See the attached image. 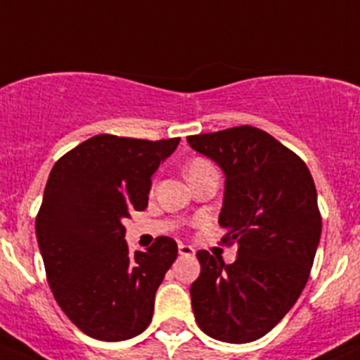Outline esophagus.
Returning <instances> with one entry per match:
<instances>
[{"label": "esophagus", "mask_w": 360, "mask_h": 360, "mask_svg": "<svg viewBox=\"0 0 360 360\" xmlns=\"http://www.w3.org/2000/svg\"><path fill=\"white\" fill-rule=\"evenodd\" d=\"M179 254L181 256H195V249L191 248V245H186V244H179Z\"/></svg>", "instance_id": "esophagus-1"}]
</instances>
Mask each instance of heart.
<instances>
[{
  "label": "heart",
  "mask_w": 360,
  "mask_h": 360,
  "mask_svg": "<svg viewBox=\"0 0 360 360\" xmlns=\"http://www.w3.org/2000/svg\"><path fill=\"white\" fill-rule=\"evenodd\" d=\"M203 165H209V162H207V160H202V158H195V160H191V162L188 163L186 172H188V170L198 169V167H203Z\"/></svg>",
  "instance_id": "obj_1"
}]
</instances>
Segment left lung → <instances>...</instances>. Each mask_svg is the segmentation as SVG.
<instances>
[{"mask_svg":"<svg viewBox=\"0 0 360 360\" xmlns=\"http://www.w3.org/2000/svg\"><path fill=\"white\" fill-rule=\"evenodd\" d=\"M224 172L221 242L237 261L198 250L191 284L198 328L226 343L259 340L284 319L310 277L322 231L317 190L304 162L250 125L188 137Z\"/></svg>","mask_w":360,"mask_h":360,"instance_id":"1","label":"left lung"}]
</instances>
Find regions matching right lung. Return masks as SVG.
Here are the masks:
<instances>
[{
	"label": "right lung",
	"mask_w": 360,
	"mask_h": 360,
	"mask_svg": "<svg viewBox=\"0 0 360 360\" xmlns=\"http://www.w3.org/2000/svg\"><path fill=\"white\" fill-rule=\"evenodd\" d=\"M99 134L60 157L46 181L36 237L46 281L86 336L123 341L150 326L155 292L177 257L158 237L130 252L123 219L148 207L151 176L179 144Z\"/></svg>",
	"instance_id": "right-lung-1"
}]
</instances>
